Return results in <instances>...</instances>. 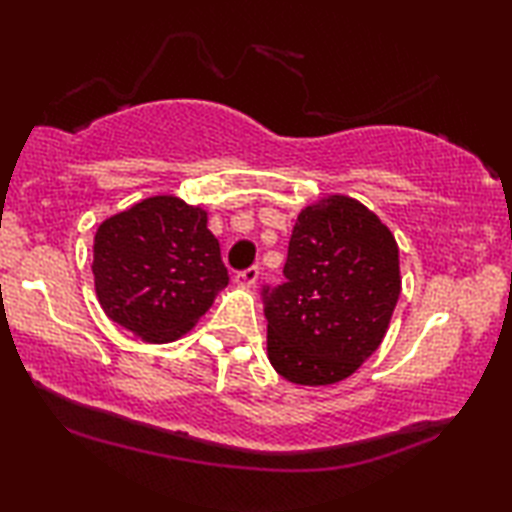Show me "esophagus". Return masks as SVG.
I'll return each mask as SVG.
<instances>
[{"label": "esophagus", "instance_id": "1", "mask_svg": "<svg viewBox=\"0 0 512 512\" xmlns=\"http://www.w3.org/2000/svg\"><path fill=\"white\" fill-rule=\"evenodd\" d=\"M235 280H237L239 287H244V289L255 287L257 280H259V268L257 266H250V268H246V271H239L235 275Z\"/></svg>", "mask_w": 512, "mask_h": 512}]
</instances>
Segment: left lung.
I'll list each match as a JSON object with an SVG mask.
<instances>
[{"instance_id":"obj_1","label":"left lung","mask_w":512,"mask_h":512,"mask_svg":"<svg viewBox=\"0 0 512 512\" xmlns=\"http://www.w3.org/2000/svg\"><path fill=\"white\" fill-rule=\"evenodd\" d=\"M284 277L264 289L271 366L300 386L348 379L384 341L400 298L393 232L357 198H320L298 214Z\"/></svg>"}]
</instances>
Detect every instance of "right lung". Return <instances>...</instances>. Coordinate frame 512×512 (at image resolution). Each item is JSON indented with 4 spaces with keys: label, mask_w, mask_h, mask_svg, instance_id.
Here are the masks:
<instances>
[{
    "label": "right lung",
    "mask_w": 512,
    "mask_h": 512,
    "mask_svg": "<svg viewBox=\"0 0 512 512\" xmlns=\"http://www.w3.org/2000/svg\"><path fill=\"white\" fill-rule=\"evenodd\" d=\"M92 273L106 316L146 343L187 334L230 280L207 212L178 196L144 198L103 221Z\"/></svg>",
    "instance_id": "obj_1"
}]
</instances>
